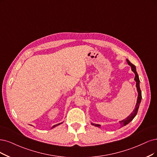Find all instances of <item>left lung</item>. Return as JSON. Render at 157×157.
Wrapping results in <instances>:
<instances>
[{"label":"left lung","mask_w":157,"mask_h":157,"mask_svg":"<svg viewBox=\"0 0 157 157\" xmlns=\"http://www.w3.org/2000/svg\"><path fill=\"white\" fill-rule=\"evenodd\" d=\"M126 61H127V64H128V65L131 67L132 71L134 72L135 74V81L136 82V90H137V92H138V97H137V101H136V105H135V108L134 110H133L132 113H131L128 116V117L125 118V119L119 121V123L120 124V127H122L128 124L129 122H131V121L133 120V118H134L136 117V115L137 114V113H138V110L139 106H140V102H141V100H142V92H141V90H140V79H139L138 75L137 72H136V67L134 65H133V64H132L127 59H126ZM90 124L92 125L99 127V128H101V125H100V124H96L92 123V122Z\"/></svg>","instance_id":"8db88e82"}]
</instances>
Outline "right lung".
<instances>
[{"instance_id": "right-lung-1", "label": "right lung", "mask_w": 157, "mask_h": 157, "mask_svg": "<svg viewBox=\"0 0 157 157\" xmlns=\"http://www.w3.org/2000/svg\"><path fill=\"white\" fill-rule=\"evenodd\" d=\"M63 123V122H61V123H59V124H56V125H53V126H52V127H51V129H53V128H54V127H57V126H58V125H60V124H62Z\"/></svg>"}]
</instances>
